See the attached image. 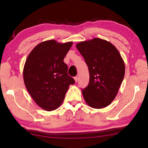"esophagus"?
<instances>
[{"label":"esophagus","mask_w":148,"mask_h":148,"mask_svg":"<svg viewBox=\"0 0 148 148\" xmlns=\"http://www.w3.org/2000/svg\"><path fill=\"white\" fill-rule=\"evenodd\" d=\"M74 80H75V82L77 83V81H78V77H77V76L74 77Z\"/></svg>","instance_id":"1"}]
</instances>
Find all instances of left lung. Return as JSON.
Instances as JSON below:
<instances>
[{"label": "left lung", "instance_id": "obj_1", "mask_svg": "<svg viewBox=\"0 0 148 148\" xmlns=\"http://www.w3.org/2000/svg\"><path fill=\"white\" fill-rule=\"evenodd\" d=\"M76 46L90 73L88 85L82 90L84 99L92 108H106L115 99L124 78L123 60L112 44L102 39L96 37Z\"/></svg>", "mask_w": 148, "mask_h": 148}]
</instances>
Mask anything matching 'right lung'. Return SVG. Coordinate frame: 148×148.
<instances>
[{
	"instance_id": "add662e5",
	"label": "right lung",
	"mask_w": 148,
	"mask_h": 148,
	"mask_svg": "<svg viewBox=\"0 0 148 148\" xmlns=\"http://www.w3.org/2000/svg\"><path fill=\"white\" fill-rule=\"evenodd\" d=\"M72 44L46 40L37 45L26 60L23 72L25 85L34 102L45 111L58 108L69 86L75 83L64 62Z\"/></svg>"
}]
</instances>
